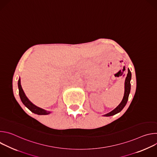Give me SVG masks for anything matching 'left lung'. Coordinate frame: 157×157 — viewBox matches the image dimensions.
<instances>
[{
    "label": "left lung",
    "mask_w": 157,
    "mask_h": 157,
    "mask_svg": "<svg viewBox=\"0 0 157 157\" xmlns=\"http://www.w3.org/2000/svg\"><path fill=\"white\" fill-rule=\"evenodd\" d=\"M131 77H132L131 72H130V70L128 69V73L127 75V77H126L125 81V91H124V95L122 101H121V102L119 104V105L116 109H114L113 110L110 112L109 113H107V114L104 115V116L109 117V116H114V115L120 113V112L123 109V108L125 107V105H126V104L127 102V101L128 99V96H129L130 91Z\"/></svg>",
    "instance_id": "1"
}]
</instances>
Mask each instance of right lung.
Returning <instances> with one entry per match:
<instances>
[{
	"instance_id": "obj_1",
	"label": "right lung",
	"mask_w": 157,
	"mask_h": 157,
	"mask_svg": "<svg viewBox=\"0 0 157 157\" xmlns=\"http://www.w3.org/2000/svg\"><path fill=\"white\" fill-rule=\"evenodd\" d=\"M18 87L19 90V96L22 103H23L30 111H32V113L36 114L38 115H47L50 113V112L47 111L41 108L36 106L29 101V99L26 96L25 93L24 92L23 89L21 87L20 84V79H19L18 81Z\"/></svg>"
}]
</instances>
